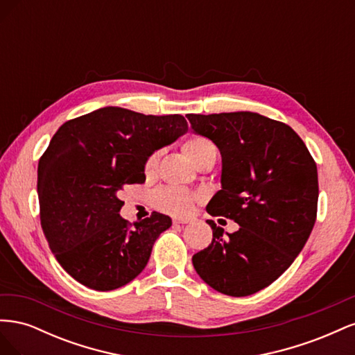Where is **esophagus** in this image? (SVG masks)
Returning a JSON list of instances; mask_svg holds the SVG:
<instances>
[{
	"label": "esophagus",
	"instance_id": "obj_1",
	"mask_svg": "<svg viewBox=\"0 0 355 355\" xmlns=\"http://www.w3.org/2000/svg\"><path fill=\"white\" fill-rule=\"evenodd\" d=\"M191 222H192L191 218H173L175 225H185V223H191Z\"/></svg>",
	"mask_w": 355,
	"mask_h": 355
}]
</instances>
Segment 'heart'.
<instances>
[{"label": "heart", "instance_id": "b5f03b06", "mask_svg": "<svg viewBox=\"0 0 355 355\" xmlns=\"http://www.w3.org/2000/svg\"><path fill=\"white\" fill-rule=\"evenodd\" d=\"M184 151L187 155L194 161L196 164L201 163L202 159H206L211 155H218V148L209 137L204 136H191L188 137L184 144ZM159 154L154 153L148 157L145 163V175H153L157 166H158ZM196 201V196L192 192L178 188V187H167L155 191L154 194V202L155 206L161 210H166L170 213H187L191 210L192 204Z\"/></svg>", "mask_w": 355, "mask_h": 355}]
</instances>
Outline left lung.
I'll use <instances>...</instances> for the list:
<instances>
[{"instance_id":"8db88e82","label":"left lung","mask_w":355,"mask_h":355,"mask_svg":"<svg viewBox=\"0 0 355 355\" xmlns=\"http://www.w3.org/2000/svg\"><path fill=\"white\" fill-rule=\"evenodd\" d=\"M187 118L222 155V189L206 210L240 225L223 235L214 220H207L213 240L192 256V265L223 295H253L293 263L314 228L317 164L302 139L282 121L254 112Z\"/></svg>"}]
</instances>
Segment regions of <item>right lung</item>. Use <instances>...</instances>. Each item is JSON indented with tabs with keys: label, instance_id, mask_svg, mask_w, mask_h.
<instances>
[{
	"label": "right lung",
	"instance_id": "right-lung-1",
	"mask_svg": "<svg viewBox=\"0 0 355 355\" xmlns=\"http://www.w3.org/2000/svg\"><path fill=\"white\" fill-rule=\"evenodd\" d=\"M188 132L182 115L106 106L67 121L38 161L41 228L60 266L83 286L108 292L144 271L166 214L132 225L120 216L125 185L144 184L157 149Z\"/></svg>",
	"mask_w": 355,
	"mask_h": 355
}]
</instances>
